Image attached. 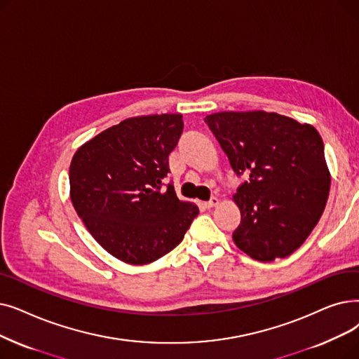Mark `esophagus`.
Here are the masks:
<instances>
[{"label": "esophagus", "mask_w": 359, "mask_h": 359, "mask_svg": "<svg viewBox=\"0 0 359 359\" xmlns=\"http://www.w3.org/2000/svg\"><path fill=\"white\" fill-rule=\"evenodd\" d=\"M218 202H220V201H218L217 198H211L208 202H205V207L207 208H214V207L218 205Z\"/></svg>", "instance_id": "esophagus-1"}]
</instances>
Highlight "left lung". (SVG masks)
Masks as SVG:
<instances>
[{"mask_svg":"<svg viewBox=\"0 0 359 359\" xmlns=\"http://www.w3.org/2000/svg\"><path fill=\"white\" fill-rule=\"evenodd\" d=\"M205 123L243 182L233 201L241 224L233 242L269 262L286 258L317 226L330 191L323 139L308 123L255 111H223Z\"/></svg>","mask_w":359,"mask_h":359,"instance_id":"8db88e82","label":"left lung"}]
</instances>
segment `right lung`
<instances>
[{"label": "right lung", "mask_w": 359, "mask_h": 359, "mask_svg": "<svg viewBox=\"0 0 359 359\" xmlns=\"http://www.w3.org/2000/svg\"><path fill=\"white\" fill-rule=\"evenodd\" d=\"M182 114L137 116L85 142L70 163V199L108 254L144 266L184 238L199 210L161 191L168 155L183 132Z\"/></svg>", "instance_id": "1"}]
</instances>
